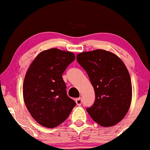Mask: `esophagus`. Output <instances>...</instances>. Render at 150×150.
I'll return each instance as SVG.
<instances>
[{
	"label": "esophagus",
	"mask_w": 150,
	"mask_h": 150,
	"mask_svg": "<svg viewBox=\"0 0 150 150\" xmlns=\"http://www.w3.org/2000/svg\"><path fill=\"white\" fill-rule=\"evenodd\" d=\"M82 98H77V99H75V103H76L77 105H78V106H80V105H82Z\"/></svg>",
	"instance_id": "34e87169"
}]
</instances>
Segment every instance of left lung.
<instances>
[{"mask_svg":"<svg viewBox=\"0 0 150 150\" xmlns=\"http://www.w3.org/2000/svg\"><path fill=\"white\" fill-rule=\"evenodd\" d=\"M76 59L95 90V103L86 109L89 115L103 127L117 124L132 101L131 79L125 64L112 52L100 49L79 53Z\"/></svg>","mask_w":150,"mask_h":150,"instance_id":"8db88e82","label":"left lung"}]
</instances>
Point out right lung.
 <instances>
[{"label": "right lung", "mask_w": 150, "mask_h": 150, "mask_svg": "<svg viewBox=\"0 0 150 150\" xmlns=\"http://www.w3.org/2000/svg\"><path fill=\"white\" fill-rule=\"evenodd\" d=\"M75 59L71 52L49 49L35 57L26 72L23 88L25 104L30 114L42 126H58L76 105L67 96L62 76Z\"/></svg>", "instance_id": "obj_1"}]
</instances>
